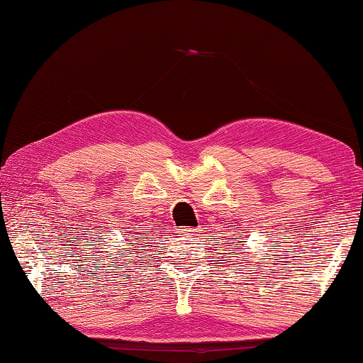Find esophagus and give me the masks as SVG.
I'll return each instance as SVG.
<instances>
[{"mask_svg":"<svg viewBox=\"0 0 363 363\" xmlns=\"http://www.w3.org/2000/svg\"><path fill=\"white\" fill-rule=\"evenodd\" d=\"M197 229H194V228H182V233H184V235H194Z\"/></svg>","mask_w":363,"mask_h":363,"instance_id":"1","label":"esophagus"}]
</instances>
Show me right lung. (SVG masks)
<instances>
[{
    "instance_id": "obj_1",
    "label": "right lung",
    "mask_w": 363,
    "mask_h": 363,
    "mask_svg": "<svg viewBox=\"0 0 363 363\" xmlns=\"http://www.w3.org/2000/svg\"><path fill=\"white\" fill-rule=\"evenodd\" d=\"M128 246H135V242H127ZM123 250H127V247H123Z\"/></svg>"
}]
</instances>
